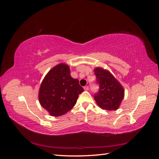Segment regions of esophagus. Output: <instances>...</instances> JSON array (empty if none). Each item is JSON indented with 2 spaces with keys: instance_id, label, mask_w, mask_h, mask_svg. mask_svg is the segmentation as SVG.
I'll return each mask as SVG.
<instances>
[{
  "instance_id": "1",
  "label": "esophagus",
  "mask_w": 159,
  "mask_h": 159,
  "mask_svg": "<svg viewBox=\"0 0 159 159\" xmlns=\"http://www.w3.org/2000/svg\"><path fill=\"white\" fill-rule=\"evenodd\" d=\"M84 89L85 91H88L89 90V87L88 86H85L84 87Z\"/></svg>"
}]
</instances>
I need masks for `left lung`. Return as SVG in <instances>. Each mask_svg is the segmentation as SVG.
I'll use <instances>...</instances> for the list:
<instances>
[{
    "mask_svg": "<svg viewBox=\"0 0 159 159\" xmlns=\"http://www.w3.org/2000/svg\"><path fill=\"white\" fill-rule=\"evenodd\" d=\"M94 72L99 85L98 92L94 95L97 104L102 109L117 110L124 97L122 86L109 71L96 67Z\"/></svg>",
    "mask_w": 159,
    "mask_h": 159,
    "instance_id": "left-lung-1",
    "label": "left lung"
}]
</instances>
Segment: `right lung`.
<instances>
[{"mask_svg": "<svg viewBox=\"0 0 159 159\" xmlns=\"http://www.w3.org/2000/svg\"><path fill=\"white\" fill-rule=\"evenodd\" d=\"M83 91L79 80L70 76L69 66L60 63L43 79L39 88V101L52 116H61L72 109Z\"/></svg>", "mask_w": 159, "mask_h": 159, "instance_id": "1", "label": "right lung"}]
</instances>
